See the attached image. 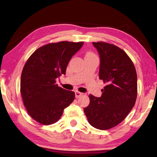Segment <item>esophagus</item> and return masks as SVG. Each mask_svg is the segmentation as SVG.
<instances>
[{
	"instance_id": "34e87169",
	"label": "esophagus",
	"mask_w": 157,
	"mask_h": 157,
	"mask_svg": "<svg viewBox=\"0 0 157 157\" xmlns=\"http://www.w3.org/2000/svg\"><path fill=\"white\" fill-rule=\"evenodd\" d=\"M82 95V93L79 92V91H75V97L76 98H78V97H80Z\"/></svg>"
}]
</instances>
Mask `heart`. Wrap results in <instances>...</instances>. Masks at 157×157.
<instances>
[{"label": "heart", "mask_w": 157, "mask_h": 157, "mask_svg": "<svg viewBox=\"0 0 157 157\" xmlns=\"http://www.w3.org/2000/svg\"><path fill=\"white\" fill-rule=\"evenodd\" d=\"M95 54H93L92 52H88L87 54H86V56H95Z\"/></svg>", "instance_id": "1"}]
</instances>
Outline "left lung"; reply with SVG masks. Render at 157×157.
I'll use <instances>...</instances> for the list:
<instances>
[{
  "label": "left lung",
  "mask_w": 157,
  "mask_h": 157,
  "mask_svg": "<svg viewBox=\"0 0 157 157\" xmlns=\"http://www.w3.org/2000/svg\"><path fill=\"white\" fill-rule=\"evenodd\" d=\"M100 57L99 76L106 86L100 97L89 95L90 103L84 108L89 123L101 130L122 121L135 105L137 74L127 54L115 45L93 42Z\"/></svg>",
  "instance_id": "8db88e82"
}]
</instances>
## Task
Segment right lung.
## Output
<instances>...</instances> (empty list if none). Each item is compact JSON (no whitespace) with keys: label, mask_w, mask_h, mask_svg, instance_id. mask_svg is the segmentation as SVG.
Returning a JSON list of instances; mask_svg holds the SVG:
<instances>
[{"label":"right lung","mask_w":157,"mask_h":157,"mask_svg":"<svg viewBox=\"0 0 157 157\" xmlns=\"http://www.w3.org/2000/svg\"><path fill=\"white\" fill-rule=\"evenodd\" d=\"M83 44H48L35 51L26 62L21 76L20 91L27 112L37 122L43 125L56 122L74 101L75 93L58 86L56 79L66 74L69 61Z\"/></svg>","instance_id":"obj_1"}]
</instances>
